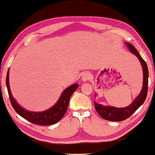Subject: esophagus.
I'll list each match as a JSON object with an SVG mask.
<instances>
[{
  "label": "esophagus",
  "instance_id": "esophagus-1",
  "mask_svg": "<svg viewBox=\"0 0 155 155\" xmlns=\"http://www.w3.org/2000/svg\"><path fill=\"white\" fill-rule=\"evenodd\" d=\"M91 77V74L88 72H86L84 73L82 75V80L83 82H87L89 80H90V78Z\"/></svg>",
  "mask_w": 155,
  "mask_h": 155
}]
</instances>
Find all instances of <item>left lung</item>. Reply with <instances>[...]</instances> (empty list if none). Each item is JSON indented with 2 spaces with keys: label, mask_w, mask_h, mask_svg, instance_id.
<instances>
[{
  "label": "left lung",
  "mask_w": 155,
  "mask_h": 155,
  "mask_svg": "<svg viewBox=\"0 0 155 155\" xmlns=\"http://www.w3.org/2000/svg\"><path fill=\"white\" fill-rule=\"evenodd\" d=\"M125 45L129 48L132 54H135L139 59L143 70V86L142 91L136 98L131 104L125 107H116L114 106H105L97 104L94 101V106L97 113L103 118L110 121H123L129 116H131L145 101L148 93V70L146 62L140 55L136 49L129 43H125ZM97 94H95V97Z\"/></svg>",
  "instance_id": "left-lung-1"
}]
</instances>
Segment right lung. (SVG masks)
I'll return each mask as SVG.
<instances>
[{"label": "right lung", "mask_w": 155, "mask_h": 155, "mask_svg": "<svg viewBox=\"0 0 155 155\" xmlns=\"http://www.w3.org/2000/svg\"><path fill=\"white\" fill-rule=\"evenodd\" d=\"M9 74V69H8L7 73L6 85L11 104H12L13 109L19 115L25 118L26 120H28L32 123L39 124V125L42 126L56 124L61 120L67 112L71 97L79 86L78 83H75L64 89L55 105H54L50 109L43 111V112H31V111H28L23 108L13 98L10 90Z\"/></svg>", "instance_id": "obj_1"}]
</instances>
